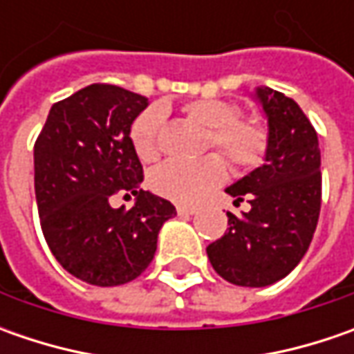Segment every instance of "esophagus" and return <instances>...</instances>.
Wrapping results in <instances>:
<instances>
[{
	"mask_svg": "<svg viewBox=\"0 0 354 354\" xmlns=\"http://www.w3.org/2000/svg\"><path fill=\"white\" fill-rule=\"evenodd\" d=\"M177 212L189 216V214H197V209H195V207H187V205H179V207H177Z\"/></svg>",
	"mask_w": 354,
	"mask_h": 354,
	"instance_id": "1",
	"label": "esophagus"
}]
</instances>
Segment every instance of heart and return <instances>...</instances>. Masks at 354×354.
<instances>
[{"label": "heart", "mask_w": 354, "mask_h": 354, "mask_svg": "<svg viewBox=\"0 0 354 354\" xmlns=\"http://www.w3.org/2000/svg\"><path fill=\"white\" fill-rule=\"evenodd\" d=\"M185 114L209 129L207 147H218L236 169H252L266 156L270 133L258 118H238L234 104L216 98H198L185 104ZM165 110L151 106L133 120L129 138L142 161H156L161 153ZM226 179L225 159L216 153L198 161H167L159 165L149 183L157 195L191 205Z\"/></svg>", "instance_id": "b5f03b06"}]
</instances>
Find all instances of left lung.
I'll return each instance as SVG.
<instances>
[{
    "label": "left lung",
    "instance_id": "obj_1",
    "mask_svg": "<svg viewBox=\"0 0 354 354\" xmlns=\"http://www.w3.org/2000/svg\"><path fill=\"white\" fill-rule=\"evenodd\" d=\"M254 100L268 122L264 165L225 191L250 209L226 212L228 230L207 246L214 272L234 286L266 288L301 262L321 209V151L301 108L278 90L258 86Z\"/></svg>",
    "mask_w": 354,
    "mask_h": 354
}]
</instances>
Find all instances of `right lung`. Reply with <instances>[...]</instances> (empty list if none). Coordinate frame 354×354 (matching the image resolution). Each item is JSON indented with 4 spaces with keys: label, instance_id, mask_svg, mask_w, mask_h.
Masks as SVG:
<instances>
[{
    "label": "right lung",
    "instance_id": "1",
    "mask_svg": "<svg viewBox=\"0 0 354 354\" xmlns=\"http://www.w3.org/2000/svg\"><path fill=\"white\" fill-rule=\"evenodd\" d=\"M149 100L114 84H90L53 104L35 142V197L57 262L90 286L112 288L151 264L157 234L177 211L140 189L143 169L129 129ZM131 192L129 212L109 207Z\"/></svg>",
    "mask_w": 354,
    "mask_h": 354
}]
</instances>
